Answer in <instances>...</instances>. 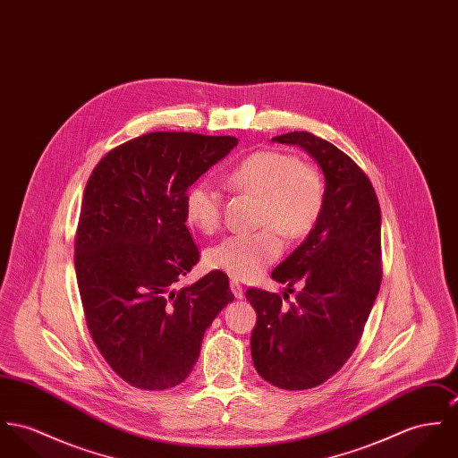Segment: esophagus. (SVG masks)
<instances>
[{"instance_id": "1", "label": "esophagus", "mask_w": 458, "mask_h": 458, "mask_svg": "<svg viewBox=\"0 0 458 458\" xmlns=\"http://www.w3.org/2000/svg\"><path fill=\"white\" fill-rule=\"evenodd\" d=\"M230 287H232V293L235 294V298H242L244 296V287H242V284L237 281L230 282Z\"/></svg>"}]
</instances>
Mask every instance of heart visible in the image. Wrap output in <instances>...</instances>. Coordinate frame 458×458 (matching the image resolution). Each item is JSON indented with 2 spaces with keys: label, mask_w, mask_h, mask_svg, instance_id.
<instances>
[{
  "label": "heart",
  "mask_w": 458,
  "mask_h": 458,
  "mask_svg": "<svg viewBox=\"0 0 458 458\" xmlns=\"http://www.w3.org/2000/svg\"><path fill=\"white\" fill-rule=\"evenodd\" d=\"M226 182L232 190L258 199L250 233H235L211 247L208 265L233 279H252L281 256V235L287 241L307 237L318 223L326 186L316 165L281 149H259L246 157ZM186 219L204 233L219 228L223 199L208 181L195 182L184 199Z\"/></svg>",
  "instance_id": "1"
}]
</instances>
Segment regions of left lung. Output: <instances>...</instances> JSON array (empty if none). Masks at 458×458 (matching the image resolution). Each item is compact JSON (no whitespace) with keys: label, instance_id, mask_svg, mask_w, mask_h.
<instances>
[{"label":"left lung","instance_id":"1","mask_svg":"<svg viewBox=\"0 0 458 458\" xmlns=\"http://www.w3.org/2000/svg\"><path fill=\"white\" fill-rule=\"evenodd\" d=\"M274 141L298 144L316 158L326 200L316 228L272 272L287 291L301 285L294 301L284 305L279 294L258 287L246 291L258 316L250 353L268 384L305 390L329 380L362 336L382 282V216L369 177L335 144L310 132Z\"/></svg>","mask_w":458,"mask_h":458}]
</instances>
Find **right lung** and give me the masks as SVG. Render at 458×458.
<instances>
[{
    "label": "right lung",
    "instance_id": "add662e5",
    "mask_svg": "<svg viewBox=\"0 0 458 458\" xmlns=\"http://www.w3.org/2000/svg\"><path fill=\"white\" fill-rule=\"evenodd\" d=\"M237 141L149 132L107 151L87 181L74 237L80 298L96 347L132 387L179 386L206 329L233 301L219 270L176 284L200 259L186 228L188 188Z\"/></svg>",
    "mask_w": 458,
    "mask_h": 458
}]
</instances>
